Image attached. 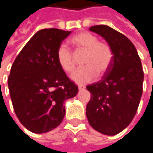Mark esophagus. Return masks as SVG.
<instances>
[{"label": "esophagus", "mask_w": 153, "mask_h": 153, "mask_svg": "<svg viewBox=\"0 0 153 153\" xmlns=\"http://www.w3.org/2000/svg\"><path fill=\"white\" fill-rule=\"evenodd\" d=\"M78 89H79V91H82V90L85 89V87H84L83 85H79V86H78Z\"/></svg>", "instance_id": "34e87169"}]
</instances>
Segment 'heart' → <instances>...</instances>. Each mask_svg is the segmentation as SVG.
I'll return each mask as SVG.
<instances>
[{
	"mask_svg": "<svg viewBox=\"0 0 153 153\" xmlns=\"http://www.w3.org/2000/svg\"><path fill=\"white\" fill-rule=\"evenodd\" d=\"M70 42L74 47L76 54L83 52L81 59L83 67L71 75L72 81L76 83H88L96 78L97 73L100 76L103 75L110 69L113 61V51L109 43L98 41L97 36L86 31L71 37ZM56 58L60 67L65 72L74 71L76 67L74 56L64 44L59 46Z\"/></svg>",
	"mask_w": 153,
	"mask_h": 153,
	"instance_id": "1",
	"label": "heart"
}]
</instances>
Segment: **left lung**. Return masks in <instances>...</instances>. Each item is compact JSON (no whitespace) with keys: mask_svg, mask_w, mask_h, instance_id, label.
<instances>
[{"mask_svg":"<svg viewBox=\"0 0 153 153\" xmlns=\"http://www.w3.org/2000/svg\"><path fill=\"white\" fill-rule=\"evenodd\" d=\"M90 30L101 35L111 47L113 61L100 82L88 85L91 100L86 107L90 125L102 134L115 135L132 121L143 94V70L133 43L107 25Z\"/></svg>","mask_w":153,"mask_h":153,"instance_id":"8db88e82","label":"left lung"}]
</instances>
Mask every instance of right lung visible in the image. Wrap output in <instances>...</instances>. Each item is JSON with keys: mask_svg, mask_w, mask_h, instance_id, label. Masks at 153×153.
<instances>
[{"mask_svg": "<svg viewBox=\"0 0 153 153\" xmlns=\"http://www.w3.org/2000/svg\"><path fill=\"white\" fill-rule=\"evenodd\" d=\"M71 31L43 29L31 37L16 57L8 78L16 116L30 131L45 133L61 124L64 102L78 87L60 67L56 52Z\"/></svg>", "mask_w": 153, "mask_h": 153, "instance_id": "add662e5", "label": "right lung"}]
</instances>
